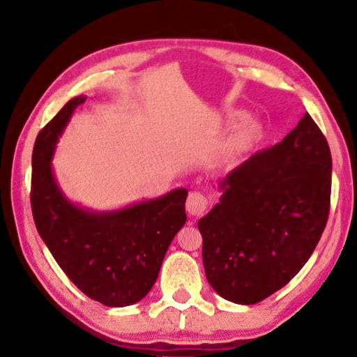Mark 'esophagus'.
Returning <instances> with one entry per match:
<instances>
[{"instance_id": "1", "label": "esophagus", "mask_w": 357, "mask_h": 357, "mask_svg": "<svg viewBox=\"0 0 357 357\" xmlns=\"http://www.w3.org/2000/svg\"><path fill=\"white\" fill-rule=\"evenodd\" d=\"M208 208V198L202 192L193 190L189 193L185 202V209L192 217H200Z\"/></svg>"}]
</instances>
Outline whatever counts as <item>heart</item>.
Listing matches in <instances>:
<instances>
[{
    "mask_svg": "<svg viewBox=\"0 0 357 357\" xmlns=\"http://www.w3.org/2000/svg\"><path fill=\"white\" fill-rule=\"evenodd\" d=\"M263 137V126L259 121L253 118H244L234 129L231 138H229L227 151L229 155H236L243 151L252 148Z\"/></svg>",
    "mask_w": 357,
    "mask_h": 357,
    "instance_id": "b5f03b06",
    "label": "heart"
}]
</instances>
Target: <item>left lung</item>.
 Here are the masks:
<instances>
[{
  "mask_svg": "<svg viewBox=\"0 0 357 357\" xmlns=\"http://www.w3.org/2000/svg\"><path fill=\"white\" fill-rule=\"evenodd\" d=\"M331 174L328 140L305 113L220 181V202L198 229L206 279L223 299L257 304L299 273L328 223Z\"/></svg>",
  "mask_w": 357,
  "mask_h": 357,
  "instance_id": "1",
  "label": "left lung"
}]
</instances>
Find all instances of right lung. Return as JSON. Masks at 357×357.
I'll list each match as a JSON object with an SVG mask.
<instances>
[{"label": "right lung", "instance_id": "1", "mask_svg": "<svg viewBox=\"0 0 357 357\" xmlns=\"http://www.w3.org/2000/svg\"><path fill=\"white\" fill-rule=\"evenodd\" d=\"M83 102L70 99L36 138L33 217L53 258L82 293L107 307H124L143 299L155 283L168 247L187 220V190L112 213H91L70 203L53 176L52 157Z\"/></svg>", "mask_w": 357, "mask_h": 357}]
</instances>
